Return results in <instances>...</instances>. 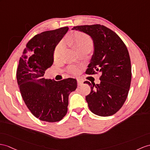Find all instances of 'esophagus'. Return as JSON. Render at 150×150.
<instances>
[{"label":"esophagus","instance_id":"obj_1","mask_svg":"<svg viewBox=\"0 0 150 150\" xmlns=\"http://www.w3.org/2000/svg\"><path fill=\"white\" fill-rule=\"evenodd\" d=\"M77 81H78V86H80V85H81L83 83V81L82 79H78V80H77Z\"/></svg>","mask_w":150,"mask_h":150}]
</instances>
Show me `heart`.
Wrapping results in <instances>:
<instances>
[{"label":"heart","mask_w":150,"mask_h":150,"mask_svg":"<svg viewBox=\"0 0 150 150\" xmlns=\"http://www.w3.org/2000/svg\"><path fill=\"white\" fill-rule=\"evenodd\" d=\"M67 42L68 45L71 46L77 53L84 52V51H91L93 46L92 39L88 35L79 32L75 33L74 35L67 40ZM62 50L63 45L62 44H60L56 47L54 52V60H58L60 58ZM69 71L73 74H76L78 72V69L74 67H71L69 69Z\"/></svg>","instance_id":"heart-1"}]
</instances>
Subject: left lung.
I'll use <instances>...</instances> for the list:
<instances>
[{
  "mask_svg": "<svg viewBox=\"0 0 150 150\" xmlns=\"http://www.w3.org/2000/svg\"><path fill=\"white\" fill-rule=\"evenodd\" d=\"M90 36L93 53L86 73L100 72L99 84L85 81L91 86L86 96L90 110L100 116L115 114L122 107L130 86L131 63L128 50L119 36L104 25L76 26L72 28Z\"/></svg>",
  "mask_w": 150,
  "mask_h": 150,
  "instance_id": "1",
  "label": "left lung"
}]
</instances>
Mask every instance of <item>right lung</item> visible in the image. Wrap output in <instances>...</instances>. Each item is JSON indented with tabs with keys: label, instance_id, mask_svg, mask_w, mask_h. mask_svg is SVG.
Instances as JSON below:
<instances>
[{
	"label": "right lung",
	"instance_id": "1",
	"mask_svg": "<svg viewBox=\"0 0 150 150\" xmlns=\"http://www.w3.org/2000/svg\"><path fill=\"white\" fill-rule=\"evenodd\" d=\"M68 30L65 27L35 35L20 58L16 79L21 96L32 115L41 121L62 119L67 112L69 94L77 88L76 79L57 81L44 78L53 65L54 49Z\"/></svg>",
	"mask_w": 150,
	"mask_h": 150
}]
</instances>
